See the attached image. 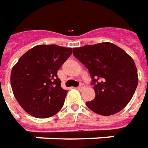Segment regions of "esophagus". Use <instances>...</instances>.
<instances>
[{
  "instance_id": "34e87169",
  "label": "esophagus",
  "mask_w": 148,
  "mask_h": 148,
  "mask_svg": "<svg viewBox=\"0 0 148 148\" xmlns=\"http://www.w3.org/2000/svg\"><path fill=\"white\" fill-rule=\"evenodd\" d=\"M78 90H82L83 89H85V85L84 84H80V86L77 87Z\"/></svg>"
}]
</instances>
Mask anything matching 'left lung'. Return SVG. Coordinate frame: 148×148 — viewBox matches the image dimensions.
Returning <instances> with one entry per match:
<instances>
[{
    "instance_id": "obj_1",
    "label": "left lung",
    "mask_w": 148,
    "mask_h": 148,
    "mask_svg": "<svg viewBox=\"0 0 148 148\" xmlns=\"http://www.w3.org/2000/svg\"><path fill=\"white\" fill-rule=\"evenodd\" d=\"M73 55L88 69L95 97L90 110L104 116L121 111L131 100L138 83L137 67L125 51L109 42L73 49Z\"/></svg>"
}]
</instances>
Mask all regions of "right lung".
<instances>
[{
	"label": "right lung",
	"mask_w": 148,
	"mask_h": 148,
	"mask_svg": "<svg viewBox=\"0 0 148 148\" xmlns=\"http://www.w3.org/2000/svg\"><path fill=\"white\" fill-rule=\"evenodd\" d=\"M71 53V48L40 44L21 56L12 68L10 84L26 113L46 119L62 108L67 90L61 87L57 73Z\"/></svg>",
	"instance_id": "right-lung-1"
}]
</instances>
